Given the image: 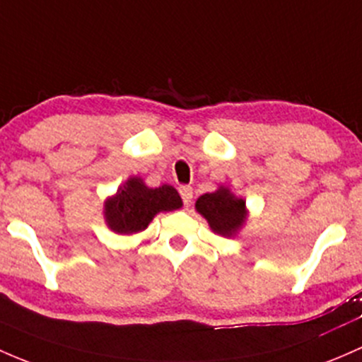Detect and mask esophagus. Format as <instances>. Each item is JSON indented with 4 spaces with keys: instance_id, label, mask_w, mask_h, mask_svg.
<instances>
[{
    "instance_id": "34e87169",
    "label": "esophagus",
    "mask_w": 362,
    "mask_h": 362,
    "mask_svg": "<svg viewBox=\"0 0 362 362\" xmlns=\"http://www.w3.org/2000/svg\"><path fill=\"white\" fill-rule=\"evenodd\" d=\"M178 191H180V196H182V199H184V204H187L189 206V204L192 203V187H189V185H182Z\"/></svg>"
}]
</instances>
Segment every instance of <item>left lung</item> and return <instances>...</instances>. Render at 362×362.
I'll use <instances>...</instances> for the list:
<instances>
[{
	"label": "left lung",
	"instance_id": "obj_1",
	"mask_svg": "<svg viewBox=\"0 0 362 362\" xmlns=\"http://www.w3.org/2000/svg\"><path fill=\"white\" fill-rule=\"evenodd\" d=\"M196 211L208 222L215 234L234 238L248 220V208L243 197L235 196L227 185L197 197Z\"/></svg>",
	"mask_w": 362,
	"mask_h": 362
}]
</instances>
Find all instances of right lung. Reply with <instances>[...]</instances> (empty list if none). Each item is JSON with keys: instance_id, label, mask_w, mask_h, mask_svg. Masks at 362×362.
I'll use <instances>...</instances> for the list:
<instances>
[{"instance_id": "right-lung-1", "label": "right lung", "mask_w": 362, "mask_h": 362, "mask_svg": "<svg viewBox=\"0 0 362 362\" xmlns=\"http://www.w3.org/2000/svg\"><path fill=\"white\" fill-rule=\"evenodd\" d=\"M182 197L168 184L149 187L140 177H130L116 194L104 201V220L116 234L132 235L146 230L158 213L182 208Z\"/></svg>"}]
</instances>
